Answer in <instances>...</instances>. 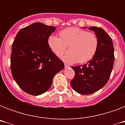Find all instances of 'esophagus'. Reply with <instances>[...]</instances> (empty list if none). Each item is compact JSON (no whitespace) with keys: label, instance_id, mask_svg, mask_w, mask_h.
I'll use <instances>...</instances> for the list:
<instances>
[{"label":"esophagus","instance_id":"1","mask_svg":"<svg viewBox=\"0 0 125 125\" xmlns=\"http://www.w3.org/2000/svg\"><path fill=\"white\" fill-rule=\"evenodd\" d=\"M64 66H65V68H68V67H69V65H67V64H65Z\"/></svg>","mask_w":125,"mask_h":125}]
</instances>
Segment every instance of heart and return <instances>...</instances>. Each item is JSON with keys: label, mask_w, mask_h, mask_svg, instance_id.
<instances>
[{"label": "heart", "mask_w": 125, "mask_h": 125, "mask_svg": "<svg viewBox=\"0 0 125 125\" xmlns=\"http://www.w3.org/2000/svg\"><path fill=\"white\" fill-rule=\"evenodd\" d=\"M60 38L51 35L47 39L49 49L56 56L60 57L69 47V54L62 58L69 63L87 62L93 58L99 47V40L93 32H86L77 27L65 28L59 32Z\"/></svg>", "instance_id": "heart-1"}]
</instances>
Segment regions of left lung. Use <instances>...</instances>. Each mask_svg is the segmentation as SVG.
I'll return each mask as SVG.
<instances>
[{"instance_id": "8db88e82", "label": "left lung", "mask_w": 125, "mask_h": 125, "mask_svg": "<svg viewBox=\"0 0 125 125\" xmlns=\"http://www.w3.org/2000/svg\"><path fill=\"white\" fill-rule=\"evenodd\" d=\"M99 40L95 55L87 63L72 67L75 75L71 85L77 93L89 95L104 87L108 81L114 62V49L110 36L103 28L92 26Z\"/></svg>"}]
</instances>
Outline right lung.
<instances>
[{
    "label": "right lung",
    "instance_id": "add662e5",
    "mask_svg": "<svg viewBox=\"0 0 125 125\" xmlns=\"http://www.w3.org/2000/svg\"><path fill=\"white\" fill-rule=\"evenodd\" d=\"M56 28L35 22L21 29L12 44L11 71L13 78L26 93L39 95L52 85L53 77L64 63L47 45Z\"/></svg>",
    "mask_w": 125,
    "mask_h": 125
}]
</instances>
